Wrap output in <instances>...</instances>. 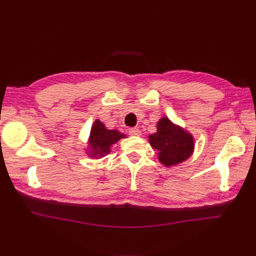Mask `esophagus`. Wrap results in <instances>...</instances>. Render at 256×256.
Segmentation results:
<instances>
[{"instance_id":"esophagus-1","label":"esophagus","mask_w":256,"mask_h":256,"mask_svg":"<svg viewBox=\"0 0 256 256\" xmlns=\"http://www.w3.org/2000/svg\"><path fill=\"white\" fill-rule=\"evenodd\" d=\"M128 134L130 136H141V131L138 130V128H130L128 130Z\"/></svg>"}]
</instances>
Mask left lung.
Wrapping results in <instances>:
<instances>
[{
    "instance_id": "8db88e82",
    "label": "left lung",
    "mask_w": 256,
    "mask_h": 256,
    "mask_svg": "<svg viewBox=\"0 0 256 256\" xmlns=\"http://www.w3.org/2000/svg\"><path fill=\"white\" fill-rule=\"evenodd\" d=\"M148 140L158 150L159 161L168 168L187 160L194 150L192 134L168 118H162L158 122L157 132L150 134Z\"/></svg>"
}]
</instances>
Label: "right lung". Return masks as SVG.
Here are the masks:
<instances>
[{
    "label": "right lung",
    "mask_w": 256,
    "mask_h": 256,
    "mask_svg": "<svg viewBox=\"0 0 256 256\" xmlns=\"http://www.w3.org/2000/svg\"><path fill=\"white\" fill-rule=\"evenodd\" d=\"M122 138H126V136L118 130L106 129L102 122L96 120L90 129L88 138L90 152L88 154L90 157L102 158L111 152L112 145L118 143Z\"/></svg>",
    "instance_id": "right-lung-1"
}]
</instances>
